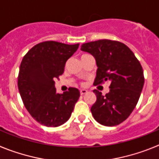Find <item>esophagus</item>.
<instances>
[{"mask_svg":"<svg viewBox=\"0 0 159 159\" xmlns=\"http://www.w3.org/2000/svg\"><path fill=\"white\" fill-rule=\"evenodd\" d=\"M80 95H84V94H86L87 92H88V91L85 89H81L80 91Z\"/></svg>","mask_w":159,"mask_h":159,"instance_id":"obj_1","label":"esophagus"}]
</instances>
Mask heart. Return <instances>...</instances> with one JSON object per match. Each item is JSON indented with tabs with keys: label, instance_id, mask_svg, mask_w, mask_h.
Masks as SVG:
<instances>
[{
	"label": "heart",
	"instance_id": "obj_1",
	"mask_svg": "<svg viewBox=\"0 0 159 159\" xmlns=\"http://www.w3.org/2000/svg\"><path fill=\"white\" fill-rule=\"evenodd\" d=\"M84 55H86V54H84ZM84 55H83V56H84Z\"/></svg>",
	"mask_w": 159,
	"mask_h": 159
}]
</instances>
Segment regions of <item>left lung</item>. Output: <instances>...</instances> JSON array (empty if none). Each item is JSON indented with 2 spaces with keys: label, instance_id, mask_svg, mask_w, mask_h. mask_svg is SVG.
<instances>
[{
  "label": "left lung",
  "instance_id": "8db88e82",
  "mask_svg": "<svg viewBox=\"0 0 159 159\" xmlns=\"http://www.w3.org/2000/svg\"><path fill=\"white\" fill-rule=\"evenodd\" d=\"M81 50L95 57L98 69L95 85L110 82V92L102 95L94 90L96 101L91 108L94 119L112 127L129 117L137 105L144 84L141 64L126 44L116 40H99L83 43Z\"/></svg>",
  "mask_w": 159,
  "mask_h": 159
}]
</instances>
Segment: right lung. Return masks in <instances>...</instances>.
<instances>
[{
	"label": "right lung",
	"mask_w": 159,
	"mask_h": 159,
	"mask_svg": "<svg viewBox=\"0 0 159 159\" xmlns=\"http://www.w3.org/2000/svg\"><path fill=\"white\" fill-rule=\"evenodd\" d=\"M79 45L43 41L23 57L18 75L20 95L32 117L46 127H59L66 123L79 99L80 93L75 88L57 93L54 81L64 73L67 60Z\"/></svg>",
	"instance_id": "right-lung-1"
}]
</instances>
